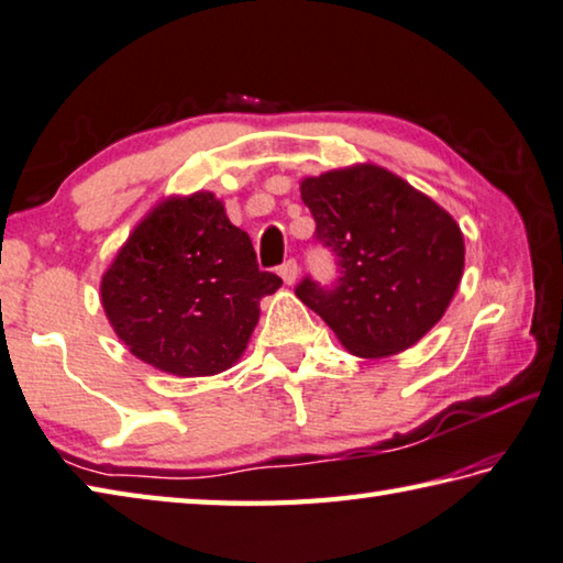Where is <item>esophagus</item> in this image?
<instances>
[{
  "mask_svg": "<svg viewBox=\"0 0 563 563\" xmlns=\"http://www.w3.org/2000/svg\"><path fill=\"white\" fill-rule=\"evenodd\" d=\"M278 273H280V278H283L285 285H292V283L297 280V261H295V258L285 261L283 266L278 268Z\"/></svg>",
  "mask_w": 563,
  "mask_h": 563,
  "instance_id": "esophagus-1",
  "label": "esophagus"
}]
</instances>
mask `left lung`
<instances>
[{
    "instance_id": "obj_1",
    "label": "left lung",
    "mask_w": 563,
    "mask_h": 563,
    "mask_svg": "<svg viewBox=\"0 0 563 563\" xmlns=\"http://www.w3.org/2000/svg\"><path fill=\"white\" fill-rule=\"evenodd\" d=\"M314 239L336 256L339 278H305L295 295L361 358L417 344L464 275V236L446 209L398 175L363 163L300 185Z\"/></svg>"
}]
</instances>
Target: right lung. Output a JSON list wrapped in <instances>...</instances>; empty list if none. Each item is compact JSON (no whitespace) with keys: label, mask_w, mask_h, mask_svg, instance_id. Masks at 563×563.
I'll return each mask as SVG.
<instances>
[{"label":"right lung","mask_w":563,"mask_h":563,"mask_svg":"<svg viewBox=\"0 0 563 563\" xmlns=\"http://www.w3.org/2000/svg\"><path fill=\"white\" fill-rule=\"evenodd\" d=\"M283 285L261 271L246 231L212 192L170 197L131 231L102 275V305L131 354L180 378L234 366L261 297Z\"/></svg>","instance_id":"add662e5"}]
</instances>
